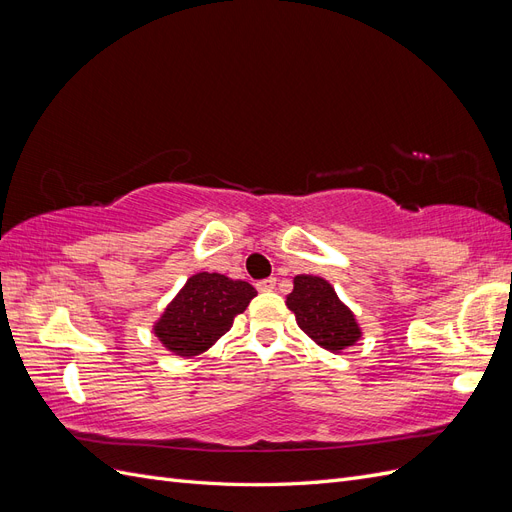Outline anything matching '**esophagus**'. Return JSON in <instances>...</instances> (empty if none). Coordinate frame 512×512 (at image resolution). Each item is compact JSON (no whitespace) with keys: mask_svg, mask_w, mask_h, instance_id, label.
Returning a JSON list of instances; mask_svg holds the SVG:
<instances>
[{"mask_svg":"<svg viewBox=\"0 0 512 512\" xmlns=\"http://www.w3.org/2000/svg\"><path fill=\"white\" fill-rule=\"evenodd\" d=\"M275 277H267V280H260V282H256V288L260 290V292H269V290H273L275 288Z\"/></svg>","mask_w":512,"mask_h":512,"instance_id":"obj_1","label":"esophagus"}]
</instances>
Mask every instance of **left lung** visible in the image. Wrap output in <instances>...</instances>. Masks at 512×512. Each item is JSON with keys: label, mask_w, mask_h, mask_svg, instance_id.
Masks as SVG:
<instances>
[{"label": "left lung", "mask_w": 512, "mask_h": 512, "mask_svg": "<svg viewBox=\"0 0 512 512\" xmlns=\"http://www.w3.org/2000/svg\"><path fill=\"white\" fill-rule=\"evenodd\" d=\"M286 303L299 327L322 348L339 352L361 337L352 312L337 299L333 286L322 277H294V290L288 294Z\"/></svg>", "instance_id": "8db88e82"}]
</instances>
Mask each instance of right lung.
<instances>
[{
    "instance_id": "add662e5",
    "label": "right lung",
    "mask_w": 512,
    "mask_h": 512,
    "mask_svg": "<svg viewBox=\"0 0 512 512\" xmlns=\"http://www.w3.org/2000/svg\"><path fill=\"white\" fill-rule=\"evenodd\" d=\"M256 297L254 286L220 273L192 275L156 324L160 342L179 356L207 350Z\"/></svg>"
}]
</instances>
